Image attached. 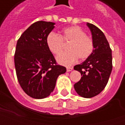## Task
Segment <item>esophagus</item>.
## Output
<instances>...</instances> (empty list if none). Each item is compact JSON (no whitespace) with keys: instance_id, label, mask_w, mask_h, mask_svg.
I'll return each instance as SVG.
<instances>
[{"instance_id":"1","label":"esophagus","mask_w":125,"mask_h":125,"mask_svg":"<svg viewBox=\"0 0 125 125\" xmlns=\"http://www.w3.org/2000/svg\"><path fill=\"white\" fill-rule=\"evenodd\" d=\"M72 69H73V68H71V67H68V68H66V70H67V72H71V71L72 70Z\"/></svg>"}]
</instances>
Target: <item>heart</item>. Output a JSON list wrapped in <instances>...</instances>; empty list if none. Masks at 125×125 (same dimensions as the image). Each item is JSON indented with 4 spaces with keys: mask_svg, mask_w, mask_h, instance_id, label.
<instances>
[{
    "mask_svg": "<svg viewBox=\"0 0 125 125\" xmlns=\"http://www.w3.org/2000/svg\"><path fill=\"white\" fill-rule=\"evenodd\" d=\"M63 41H70L68 45V52H62L56 57L57 62L62 65L70 66L76 62L78 57L85 60L94 51V41L86 35V32L78 26H72L63 29L61 35L49 33L46 38V43L49 51L58 54L63 49Z\"/></svg>",
    "mask_w": 125,
    "mask_h": 125,
    "instance_id": "obj_1",
    "label": "heart"
}]
</instances>
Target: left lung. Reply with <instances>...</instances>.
Here are the masks:
<instances>
[{
    "label": "left lung",
    "instance_id": "8db88e82",
    "mask_svg": "<svg viewBox=\"0 0 125 125\" xmlns=\"http://www.w3.org/2000/svg\"><path fill=\"white\" fill-rule=\"evenodd\" d=\"M91 31L94 48L91 55L73 69L81 73V79L74 84L76 92L80 96L90 98L104 89L113 69L112 50L107 39L100 29L87 23Z\"/></svg>",
    "mask_w": 125,
    "mask_h": 125
}]
</instances>
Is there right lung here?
I'll use <instances>...</instances> for the list:
<instances>
[{"label": "right lung", "mask_w": 125, "mask_h": 125, "mask_svg": "<svg viewBox=\"0 0 125 125\" xmlns=\"http://www.w3.org/2000/svg\"><path fill=\"white\" fill-rule=\"evenodd\" d=\"M54 23L40 21L32 24L19 39L15 53L18 81L23 91L36 99L50 95L58 76L66 68L57 65L46 43Z\"/></svg>", "instance_id": "1"}]
</instances>
